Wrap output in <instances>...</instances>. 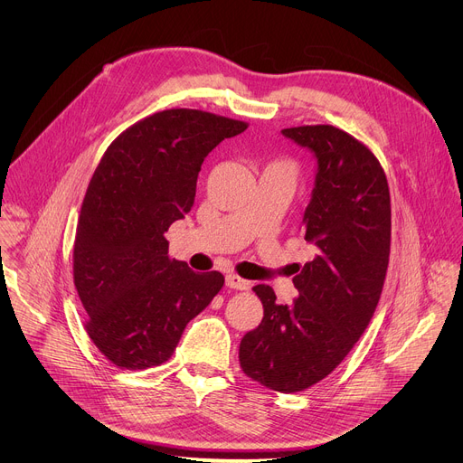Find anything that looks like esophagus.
<instances>
[{
  "mask_svg": "<svg viewBox=\"0 0 463 463\" xmlns=\"http://www.w3.org/2000/svg\"><path fill=\"white\" fill-rule=\"evenodd\" d=\"M225 282H227L229 288L238 289V291H247V289L250 288V282H249V280H245V279H241V277H238V275H232V273L227 275Z\"/></svg>",
  "mask_w": 463,
  "mask_h": 463,
  "instance_id": "34e87169",
  "label": "esophagus"
}]
</instances>
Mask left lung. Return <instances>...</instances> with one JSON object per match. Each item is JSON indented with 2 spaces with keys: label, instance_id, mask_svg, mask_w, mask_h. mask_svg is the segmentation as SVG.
<instances>
[{
  "label": "left lung",
  "instance_id": "8db88e82",
  "mask_svg": "<svg viewBox=\"0 0 463 463\" xmlns=\"http://www.w3.org/2000/svg\"><path fill=\"white\" fill-rule=\"evenodd\" d=\"M282 134L318 161L302 220L315 256L297 269L291 307L277 304L273 288H252L263 318L240 343V366L252 381L293 393L332 373L370 324L388 269L392 213L384 170L364 143L332 124Z\"/></svg>",
  "mask_w": 463,
  "mask_h": 463
}]
</instances>
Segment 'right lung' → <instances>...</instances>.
<instances>
[{"mask_svg": "<svg viewBox=\"0 0 463 463\" xmlns=\"http://www.w3.org/2000/svg\"><path fill=\"white\" fill-rule=\"evenodd\" d=\"M247 122L172 108L126 128L86 190L73 247V280L86 332L117 368L166 363L184 326L223 288L168 256L165 232L190 213L203 159Z\"/></svg>", "mask_w": 463, "mask_h": 463, "instance_id": "add662e5", "label": "right lung"}]
</instances>
